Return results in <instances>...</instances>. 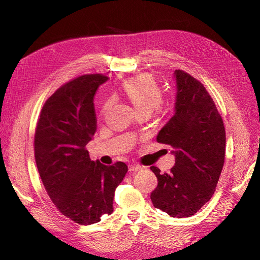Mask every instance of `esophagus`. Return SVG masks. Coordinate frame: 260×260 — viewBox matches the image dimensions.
I'll return each instance as SVG.
<instances>
[{
	"label": "esophagus",
	"mask_w": 260,
	"mask_h": 260,
	"mask_svg": "<svg viewBox=\"0 0 260 260\" xmlns=\"http://www.w3.org/2000/svg\"><path fill=\"white\" fill-rule=\"evenodd\" d=\"M143 167L139 166V165H130L129 166V171H132V172H136V171H139V170H142Z\"/></svg>",
	"instance_id": "esophagus-1"
}]
</instances>
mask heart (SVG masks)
Segmentation results:
<instances>
[{"label":"heart","mask_w":260,"mask_h":260,"mask_svg":"<svg viewBox=\"0 0 260 260\" xmlns=\"http://www.w3.org/2000/svg\"><path fill=\"white\" fill-rule=\"evenodd\" d=\"M123 91L137 114H151L161 104L162 92L151 76L143 75L128 80L123 85Z\"/></svg>","instance_id":"obj_1"}]
</instances>
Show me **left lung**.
<instances>
[{
    "label": "left lung",
    "instance_id": "obj_1",
    "mask_svg": "<svg viewBox=\"0 0 260 260\" xmlns=\"http://www.w3.org/2000/svg\"><path fill=\"white\" fill-rule=\"evenodd\" d=\"M174 116L156 137L175 151L169 174L152 166L158 180L151 193L155 208L171 217H191L211 199L221 174L225 131L221 116L204 85L182 70H175Z\"/></svg>",
    "mask_w": 260,
    "mask_h": 260
}]
</instances>
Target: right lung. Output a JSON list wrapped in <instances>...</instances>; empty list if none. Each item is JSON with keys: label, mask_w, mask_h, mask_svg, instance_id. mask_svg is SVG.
<instances>
[{"label": "right lung", "mask_w": 260, "mask_h": 260, "mask_svg": "<svg viewBox=\"0 0 260 260\" xmlns=\"http://www.w3.org/2000/svg\"><path fill=\"white\" fill-rule=\"evenodd\" d=\"M107 80L85 75L60 86L37 124L35 157L43 185L61 214L80 224L112 214L115 190L128 171L121 161L105 166L91 160L85 149L96 131L94 94Z\"/></svg>", "instance_id": "add662e5"}]
</instances>
